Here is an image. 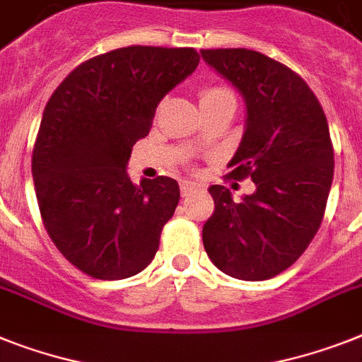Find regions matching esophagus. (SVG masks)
I'll return each mask as SVG.
<instances>
[{"mask_svg": "<svg viewBox=\"0 0 362 362\" xmlns=\"http://www.w3.org/2000/svg\"><path fill=\"white\" fill-rule=\"evenodd\" d=\"M198 188V185L196 183H190V181H183L181 183V194H183V198L185 196H190V192H194Z\"/></svg>", "mask_w": 362, "mask_h": 362, "instance_id": "1", "label": "esophagus"}]
</instances>
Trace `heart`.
Segmentation results:
<instances>
[{"instance_id": "1", "label": "heart", "mask_w": 362, "mask_h": 362, "mask_svg": "<svg viewBox=\"0 0 362 362\" xmlns=\"http://www.w3.org/2000/svg\"><path fill=\"white\" fill-rule=\"evenodd\" d=\"M202 103H207V101H220V100H231L235 101V95L229 88L226 86H209L202 92Z\"/></svg>"}]
</instances>
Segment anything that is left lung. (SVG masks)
<instances>
[{
	"mask_svg": "<svg viewBox=\"0 0 362 362\" xmlns=\"http://www.w3.org/2000/svg\"><path fill=\"white\" fill-rule=\"evenodd\" d=\"M199 53L246 103L228 166L233 179L255 183L240 202L222 185L209 187L214 213L203 246L223 274L264 281L294 264L320 228L335 168L329 125L305 81L281 62L244 47Z\"/></svg>",
	"mask_w": 362,
	"mask_h": 362,
	"instance_id": "8db88e82",
	"label": "left lung"
}]
</instances>
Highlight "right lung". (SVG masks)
<instances>
[{"label":"right lung","mask_w":362,"mask_h":362,"mask_svg":"<svg viewBox=\"0 0 362 362\" xmlns=\"http://www.w3.org/2000/svg\"><path fill=\"white\" fill-rule=\"evenodd\" d=\"M198 62L192 47H120L79 64L47 101L33 149L38 207L57 250L95 279L134 276L159 250L177 181L133 185L125 168L160 100Z\"/></svg>","instance_id":"1"}]
</instances>
